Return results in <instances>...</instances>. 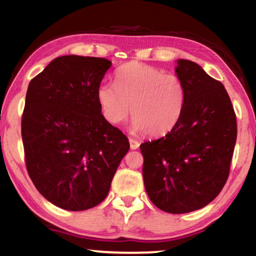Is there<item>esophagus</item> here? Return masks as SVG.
I'll return each instance as SVG.
<instances>
[{"mask_svg": "<svg viewBox=\"0 0 256 256\" xmlns=\"http://www.w3.org/2000/svg\"><path fill=\"white\" fill-rule=\"evenodd\" d=\"M129 144H130V148L132 150H138V146H140V144H138V141L135 140L133 138H129Z\"/></svg>", "mask_w": 256, "mask_h": 256, "instance_id": "obj_1", "label": "esophagus"}]
</instances>
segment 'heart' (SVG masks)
Instances as JSON below:
<instances>
[{
  "mask_svg": "<svg viewBox=\"0 0 256 256\" xmlns=\"http://www.w3.org/2000/svg\"><path fill=\"white\" fill-rule=\"evenodd\" d=\"M97 102L103 118L112 124L124 122L130 112L134 133L162 136L182 118L186 89L178 76L133 62L116 71L115 85H100Z\"/></svg>",
  "mask_w": 256,
  "mask_h": 256,
  "instance_id": "b5f03b06",
  "label": "heart"
}]
</instances>
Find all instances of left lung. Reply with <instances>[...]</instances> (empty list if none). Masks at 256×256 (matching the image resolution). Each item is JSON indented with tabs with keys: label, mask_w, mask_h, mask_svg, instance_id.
<instances>
[{
	"label": "left lung",
	"mask_w": 256,
	"mask_h": 256,
	"mask_svg": "<svg viewBox=\"0 0 256 256\" xmlns=\"http://www.w3.org/2000/svg\"><path fill=\"white\" fill-rule=\"evenodd\" d=\"M186 89L179 122L165 136L140 144L147 194L160 210L186 214L202 209L222 191L230 172L238 126L220 82L200 65L179 59Z\"/></svg>",
	"instance_id": "obj_1"
}]
</instances>
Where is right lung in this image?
<instances>
[{
  "mask_svg": "<svg viewBox=\"0 0 256 256\" xmlns=\"http://www.w3.org/2000/svg\"><path fill=\"white\" fill-rule=\"evenodd\" d=\"M112 62L62 56L30 80L21 121L27 172L47 200L70 211L102 203L127 136L103 118L97 89Z\"/></svg>",
  "mask_w": 256,
  "mask_h": 256,
  "instance_id": "add662e5",
  "label": "right lung"
}]
</instances>
